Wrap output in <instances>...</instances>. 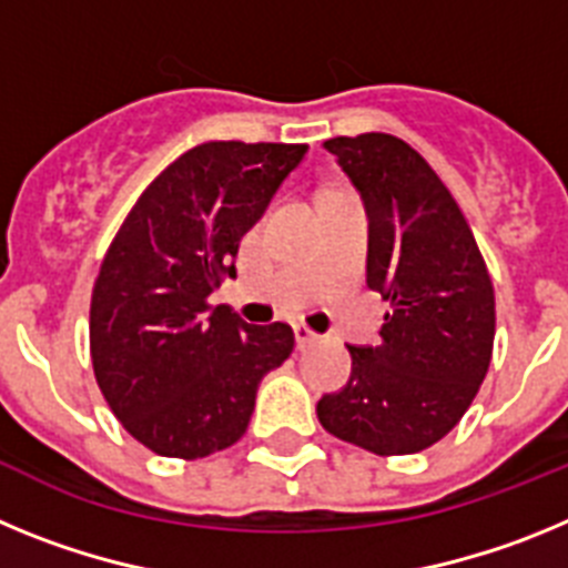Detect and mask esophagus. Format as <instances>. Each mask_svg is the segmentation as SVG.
Masks as SVG:
<instances>
[{
	"label": "esophagus",
	"mask_w": 568,
	"mask_h": 568,
	"mask_svg": "<svg viewBox=\"0 0 568 568\" xmlns=\"http://www.w3.org/2000/svg\"><path fill=\"white\" fill-rule=\"evenodd\" d=\"M295 341H298V349H304V346H313L318 341V333H313L304 324H295Z\"/></svg>",
	"instance_id": "obj_1"
}]
</instances>
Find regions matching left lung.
<instances>
[{"label":"left lung","instance_id":"8db88e82","mask_svg":"<svg viewBox=\"0 0 568 568\" xmlns=\"http://www.w3.org/2000/svg\"><path fill=\"white\" fill-rule=\"evenodd\" d=\"M324 148L369 219L366 284L389 301L375 346H349L353 373L318 400L335 438L375 455L438 444L478 395L495 344V290L475 235L424 155L389 133Z\"/></svg>","mask_w":568,"mask_h":568}]
</instances>
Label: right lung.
I'll return each mask as SVG.
<instances>
[{
	"label": "right lung",
	"mask_w": 568,
	"mask_h": 568,
	"mask_svg": "<svg viewBox=\"0 0 568 568\" xmlns=\"http://www.w3.org/2000/svg\"><path fill=\"white\" fill-rule=\"evenodd\" d=\"M307 144L204 142L155 175L102 261L90 358L113 415L164 458H207L247 433L261 378L290 358L287 324L210 307L239 244Z\"/></svg>",
	"instance_id": "add662e5"
}]
</instances>
